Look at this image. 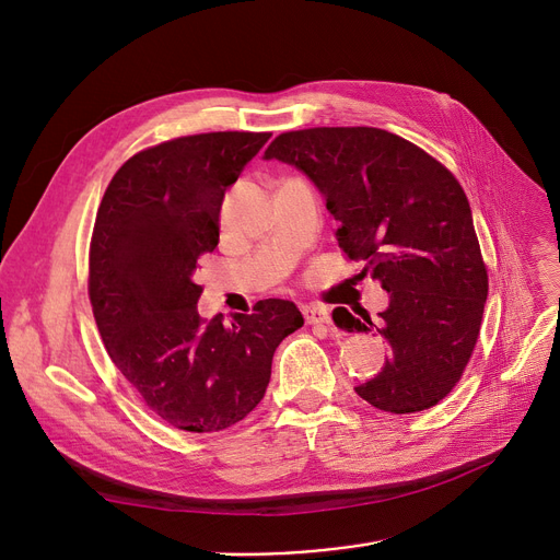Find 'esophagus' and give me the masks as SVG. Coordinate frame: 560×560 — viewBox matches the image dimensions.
<instances>
[{"label":"esophagus","instance_id":"esophagus-1","mask_svg":"<svg viewBox=\"0 0 560 560\" xmlns=\"http://www.w3.org/2000/svg\"><path fill=\"white\" fill-rule=\"evenodd\" d=\"M302 313H304L306 325H327V322L331 319L329 308H325V306H315V304H311V306H304V308H302Z\"/></svg>","mask_w":560,"mask_h":560}]
</instances>
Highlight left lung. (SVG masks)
<instances>
[{"label":"left lung","mask_w":560,"mask_h":560,"mask_svg":"<svg viewBox=\"0 0 560 560\" xmlns=\"http://www.w3.org/2000/svg\"><path fill=\"white\" fill-rule=\"evenodd\" d=\"M304 172L340 222L338 247L365 262L390 302L378 322L349 311L345 331L376 329L390 345L381 372L357 386L386 413L445 399L479 338L488 272L469 201L456 176L418 144L374 127L288 131L265 150Z\"/></svg>","instance_id":"1"}]
</instances>
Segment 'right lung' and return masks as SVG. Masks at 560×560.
<instances>
[{
    "label": "right lung",
    "mask_w": 560,
    "mask_h": 560,
    "mask_svg": "<svg viewBox=\"0 0 560 560\" xmlns=\"http://www.w3.org/2000/svg\"><path fill=\"white\" fill-rule=\"evenodd\" d=\"M270 133L174 138L110 179L91 241L88 292L115 368L170 427L213 433L247 418L270 384L279 342L304 325L288 300L201 319L197 258L220 241L224 190Z\"/></svg>",
    "instance_id": "add662e5"
}]
</instances>
